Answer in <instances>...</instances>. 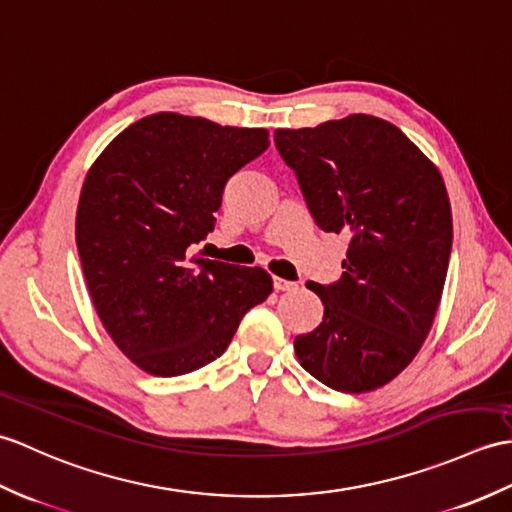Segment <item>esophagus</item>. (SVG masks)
Returning <instances> with one entry per match:
<instances>
[{
    "instance_id": "34e87169",
    "label": "esophagus",
    "mask_w": 512,
    "mask_h": 512,
    "mask_svg": "<svg viewBox=\"0 0 512 512\" xmlns=\"http://www.w3.org/2000/svg\"><path fill=\"white\" fill-rule=\"evenodd\" d=\"M274 289L276 291H295L298 289V285H295V282H291V280H285V278H274Z\"/></svg>"
}]
</instances>
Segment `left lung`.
Returning <instances> with one entry per match:
<instances>
[{"label":"left lung","instance_id":"obj_1","mask_svg":"<svg viewBox=\"0 0 512 512\" xmlns=\"http://www.w3.org/2000/svg\"><path fill=\"white\" fill-rule=\"evenodd\" d=\"M274 140L315 223L350 236L342 278L306 282L324 317L295 337V355L337 392L377 390L434 324L453 238L445 181L401 129L366 113L278 129Z\"/></svg>","mask_w":512,"mask_h":512}]
</instances>
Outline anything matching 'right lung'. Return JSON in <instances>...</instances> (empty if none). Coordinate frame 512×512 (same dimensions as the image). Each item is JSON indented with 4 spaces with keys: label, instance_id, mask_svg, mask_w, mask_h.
<instances>
[{
    "label": "right lung",
    "instance_id": "right-lung-1",
    "mask_svg": "<svg viewBox=\"0 0 512 512\" xmlns=\"http://www.w3.org/2000/svg\"><path fill=\"white\" fill-rule=\"evenodd\" d=\"M269 146L267 129L153 113L89 168L76 245L102 326L135 366L179 377L221 357L271 276L192 254L214 230L223 188Z\"/></svg>",
    "mask_w": 512,
    "mask_h": 512
}]
</instances>
